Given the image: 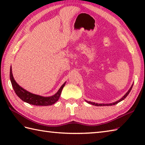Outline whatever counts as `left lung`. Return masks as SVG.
Listing matches in <instances>:
<instances>
[{"label":"left lung","mask_w":145,"mask_h":145,"mask_svg":"<svg viewBox=\"0 0 145 145\" xmlns=\"http://www.w3.org/2000/svg\"><path fill=\"white\" fill-rule=\"evenodd\" d=\"M133 85H132V86L131 87V88H130V90H129L128 91L127 93H126V94L124 95V96L123 97L121 98V99L119 100L118 101H116V102H115V103H110V104H99V103H93V102H91V101H87V103H88L93 105H95V106H112V105H116V104H117V103H118L119 102H120V101H122L123 100H124L125 98L128 96V94H129V93H130V91H131V90L132 87H133Z\"/></svg>","instance_id":"left-lung-1"}]
</instances>
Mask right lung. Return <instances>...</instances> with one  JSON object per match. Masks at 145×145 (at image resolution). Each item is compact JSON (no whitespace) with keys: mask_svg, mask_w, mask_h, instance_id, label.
<instances>
[{"mask_svg":"<svg viewBox=\"0 0 145 145\" xmlns=\"http://www.w3.org/2000/svg\"><path fill=\"white\" fill-rule=\"evenodd\" d=\"M10 79L12 87H13L15 93L17 94V96L24 101H25V102L29 104L37 106L52 105L54 104L55 102H57L58 98H60L61 90H62L65 85V82L59 90H58V91L57 92V93H55L53 96L49 97H44L42 96H39V95H37L30 93V92L27 91V90H24V88L20 87L17 84L16 82L15 81L13 77L12 72V68H10Z\"/></svg>","mask_w":145,"mask_h":145,"instance_id":"obj_1","label":"right lung"}]
</instances>
